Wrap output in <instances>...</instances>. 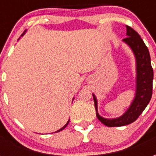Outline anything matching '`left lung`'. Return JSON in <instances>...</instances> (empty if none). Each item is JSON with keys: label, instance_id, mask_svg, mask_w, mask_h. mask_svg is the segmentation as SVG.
I'll use <instances>...</instances> for the list:
<instances>
[{"label": "left lung", "instance_id": "obj_1", "mask_svg": "<svg viewBox=\"0 0 156 156\" xmlns=\"http://www.w3.org/2000/svg\"><path fill=\"white\" fill-rule=\"evenodd\" d=\"M126 36L127 37L123 39V41L127 44L133 51L136 64V87L134 98L131 105L119 117L106 119L100 116L98 114V100L96 96L93 94L96 115L103 124L108 127H119L133 123L146 108L152 96V83L154 73L153 68L151 67L149 50L140 36L129 26H126Z\"/></svg>", "mask_w": 156, "mask_h": 156}]
</instances>
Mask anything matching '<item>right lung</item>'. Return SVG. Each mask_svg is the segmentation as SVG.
Listing matches in <instances>:
<instances>
[{"label":"right lung","mask_w":156,"mask_h":156,"mask_svg":"<svg viewBox=\"0 0 156 156\" xmlns=\"http://www.w3.org/2000/svg\"><path fill=\"white\" fill-rule=\"evenodd\" d=\"M27 32V30H26L25 32H23V33H22V36H23V35H24V34H25V32ZM68 123H69V120H68V122H67V124H65V125H64V126H63V127H62L61 129H58V131H56V132H55V133H57V132H59V131H62V129H65V128H66V126H67V125H68Z\"/></svg>","instance_id":"1"}]
</instances>
